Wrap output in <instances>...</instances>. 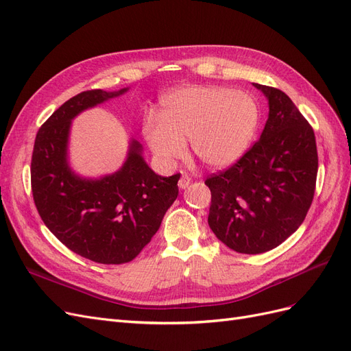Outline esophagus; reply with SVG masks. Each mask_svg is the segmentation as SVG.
<instances>
[{"mask_svg":"<svg viewBox=\"0 0 351 351\" xmlns=\"http://www.w3.org/2000/svg\"><path fill=\"white\" fill-rule=\"evenodd\" d=\"M190 183H192V178L189 177V174H182V177H180L178 180V187L180 189H187L190 186Z\"/></svg>","mask_w":351,"mask_h":351,"instance_id":"1","label":"esophagus"}]
</instances>
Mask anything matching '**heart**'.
<instances>
[{
  "mask_svg": "<svg viewBox=\"0 0 351 351\" xmlns=\"http://www.w3.org/2000/svg\"><path fill=\"white\" fill-rule=\"evenodd\" d=\"M261 119L250 93L218 86L177 90L162 101L161 117L149 114L143 134L152 152L167 162L190 151L210 168L226 167L247 149Z\"/></svg>",
  "mask_w": 351,
  "mask_h": 351,
  "instance_id": "heart-1",
  "label": "heart"
}]
</instances>
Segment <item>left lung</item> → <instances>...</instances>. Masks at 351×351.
<instances>
[{
  "mask_svg": "<svg viewBox=\"0 0 351 351\" xmlns=\"http://www.w3.org/2000/svg\"><path fill=\"white\" fill-rule=\"evenodd\" d=\"M269 102L261 139L228 168L206 177L208 224L237 253L275 249L302 226L316 189L312 125L287 95L254 83Z\"/></svg>",
  "mask_w": 351,
  "mask_h": 351,
  "instance_id": "8db88e82",
  "label": "left lung"
}]
</instances>
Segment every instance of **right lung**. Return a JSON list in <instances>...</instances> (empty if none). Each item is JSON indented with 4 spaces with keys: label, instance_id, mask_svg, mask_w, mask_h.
I'll return each instance as SVG.
<instances>
[{
    "label": "right lung",
    "instance_id": "add662e5",
    "mask_svg": "<svg viewBox=\"0 0 351 351\" xmlns=\"http://www.w3.org/2000/svg\"><path fill=\"white\" fill-rule=\"evenodd\" d=\"M125 90H84L62 104L38 130L30 162L32 195L44 224L71 252L104 265L132 262L178 196L180 174H155L136 141L125 164L112 176L83 180L70 171L71 120Z\"/></svg>",
    "mask_w": 351,
    "mask_h": 351
}]
</instances>
